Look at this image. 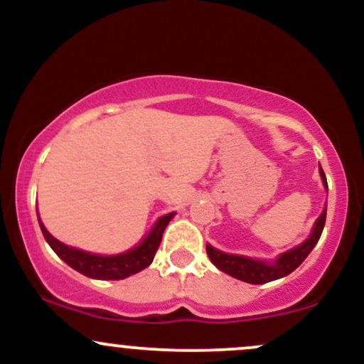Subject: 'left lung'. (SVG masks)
<instances>
[{
	"label": "left lung",
	"instance_id": "1",
	"mask_svg": "<svg viewBox=\"0 0 364 364\" xmlns=\"http://www.w3.org/2000/svg\"><path fill=\"white\" fill-rule=\"evenodd\" d=\"M320 178L323 183L325 191L328 193L327 178H325L323 169L320 166ZM325 219H327V205H325L323 212H321L318 219L313 224V229L310 236L303 241V243L292 246L287 252L279 253L272 260H262V258H252L245 257V255H235V253H225L220 250L214 248L212 245L207 243V255L210 262L214 263L219 270L224 274L231 275V277L240 279V281L248 284H265L270 281H277V279L286 277L291 272H294L299 265L304 262V258L310 255V252L318 243L321 231H323Z\"/></svg>",
	"mask_w": 364,
	"mask_h": 364
}]
</instances>
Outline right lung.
Instances as JSON below:
<instances>
[{"mask_svg": "<svg viewBox=\"0 0 364 364\" xmlns=\"http://www.w3.org/2000/svg\"><path fill=\"white\" fill-rule=\"evenodd\" d=\"M174 215H176V212H169V214L159 217L147 235L141 237L140 243L127 250V252L116 255H99L61 243L46 229L39 217V210H37V220H39L41 231H43L46 241L51 246L53 252L77 272L87 275L90 279H99V281H119V279H127L129 275L139 274L140 270L147 269L154 260V255H156L159 245H161L162 232L168 228Z\"/></svg>", "mask_w": 364, "mask_h": 364, "instance_id": "obj_1", "label": "right lung"}]
</instances>
